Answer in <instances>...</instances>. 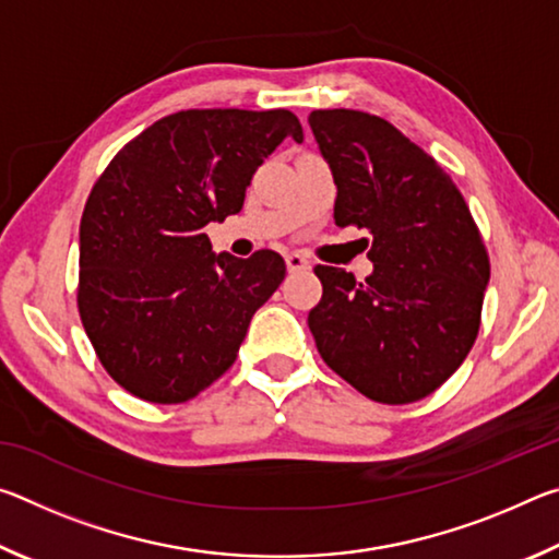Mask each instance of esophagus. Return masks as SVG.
I'll return each instance as SVG.
<instances>
[{
	"instance_id": "esophagus-1",
	"label": "esophagus",
	"mask_w": 559,
	"mask_h": 559,
	"mask_svg": "<svg viewBox=\"0 0 559 559\" xmlns=\"http://www.w3.org/2000/svg\"><path fill=\"white\" fill-rule=\"evenodd\" d=\"M286 266L290 273H298V271H308L310 269V261L306 257H300V253H286Z\"/></svg>"
}]
</instances>
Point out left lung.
I'll use <instances>...</instances> for the list:
<instances>
[{"mask_svg": "<svg viewBox=\"0 0 559 559\" xmlns=\"http://www.w3.org/2000/svg\"><path fill=\"white\" fill-rule=\"evenodd\" d=\"M308 122L337 185L335 224L370 231L374 263L365 283L316 266L318 353L374 402L424 400L476 343L490 278L478 226L443 167L392 122L347 108Z\"/></svg>", "mask_w": 559, "mask_h": 559, "instance_id": "obj_1", "label": "left lung"}]
</instances>
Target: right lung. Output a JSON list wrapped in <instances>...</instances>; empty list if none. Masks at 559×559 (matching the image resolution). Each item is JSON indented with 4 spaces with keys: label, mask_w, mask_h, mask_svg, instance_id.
<instances>
[{
    "label": "right lung",
    "mask_w": 559,
    "mask_h": 559,
    "mask_svg": "<svg viewBox=\"0 0 559 559\" xmlns=\"http://www.w3.org/2000/svg\"><path fill=\"white\" fill-rule=\"evenodd\" d=\"M290 110H179L110 159L81 216L79 313L106 372L179 404L229 370L257 310L286 276L276 251L214 253L204 226L239 214Z\"/></svg>",
    "instance_id": "1"
}]
</instances>
